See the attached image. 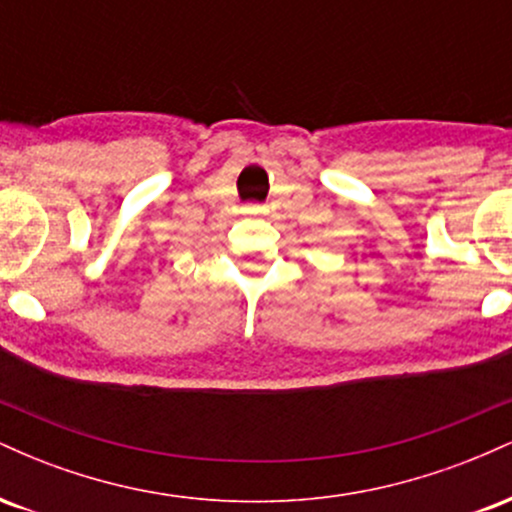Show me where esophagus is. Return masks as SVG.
Wrapping results in <instances>:
<instances>
[{
    "label": "esophagus",
    "mask_w": 512,
    "mask_h": 512,
    "mask_svg": "<svg viewBox=\"0 0 512 512\" xmlns=\"http://www.w3.org/2000/svg\"><path fill=\"white\" fill-rule=\"evenodd\" d=\"M252 211H257V209H252Z\"/></svg>",
    "instance_id": "1"
}]
</instances>
